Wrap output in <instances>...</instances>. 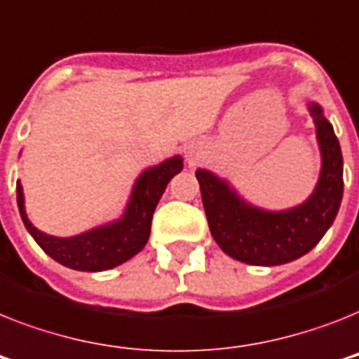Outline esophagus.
<instances>
[{
	"mask_svg": "<svg viewBox=\"0 0 359 359\" xmlns=\"http://www.w3.org/2000/svg\"><path fill=\"white\" fill-rule=\"evenodd\" d=\"M201 158V149L197 144H189L186 147V160H188L189 164H195V162H199Z\"/></svg>",
	"mask_w": 359,
	"mask_h": 359,
	"instance_id": "34e87169",
	"label": "esophagus"
}]
</instances>
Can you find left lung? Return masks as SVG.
<instances>
[{
    "mask_svg": "<svg viewBox=\"0 0 359 359\" xmlns=\"http://www.w3.org/2000/svg\"><path fill=\"white\" fill-rule=\"evenodd\" d=\"M321 153V173L311 195L287 210L247 203L229 180L197 170L210 232L223 252L249 265H282L310 252L336 219L343 199V156L321 104L308 103Z\"/></svg>",
    "mask_w": 359,
    "mask_h": 359,
    "instance_id": "1",
    "label": "left lung"
}]
</instances>
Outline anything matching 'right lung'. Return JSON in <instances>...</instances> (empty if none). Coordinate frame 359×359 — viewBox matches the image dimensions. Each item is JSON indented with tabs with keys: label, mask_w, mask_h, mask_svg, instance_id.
<instances>
[{
	"label": "right lung",
	"mask_w": 359,
	"mask_h": 359,
	"mask_svg": "<svg viewBox=\"0 0 359 359\" xmlns=\"http://www.w3.org/2000/svg\"><path fill=\"white\" fill-rule=\"evenodd\" d=\"M182 156L175 154L171 158L160 162L158 165L147 168L140 175L130 191L129 203L125 206L123 215L119 219L107 225L81 232L72 238H57L49 236L29 221L25 212V199L20 180L16 182V201L22 221L29 234L58 264L77 271H97L112 269L116 265L130 260L144 249L151 234V221L154 208L160 197L165 191V186L175 175L182 171Z\"/></svg>",
	"instance_id": "add662e5"
}]
</instances>
